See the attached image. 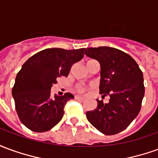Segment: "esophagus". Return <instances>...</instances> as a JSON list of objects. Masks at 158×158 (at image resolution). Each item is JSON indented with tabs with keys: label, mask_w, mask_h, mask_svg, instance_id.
I'll use <instances>...</instances> for the list:
<instances>
[{
	"label": "esophagus",
	"mask_w": 158,
	"mask_h": 158,
	"mask_svg": "<svg viewBox=\"0 0 158 158\" xmlns=\"http://www.w3.org/2000/svg\"><path fill=\"white\" fill-rule=\"evenodd\" d=\"M74 98H75V100H78V101H84V100H85L84 97H82V96H74Z\"/></svg>",
	"instance_id": "34e87169"
}]
</instances>
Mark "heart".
Instances as JSON below:
<instances>
[{
  "label": "heart",
  "mask_w": 158,
  "mask_h": 158,
  "mask_svg": "<svg viewBox=\"0 0 158 158\" xmlns=\"http://www.w3.org/2000/svg\"><path fill=\"white\" fill-rule=\"evenodd\" d=\"M75 90L78 93H79V94H84V93L86 92L87 89H86L85 86H83V85H76Z\"/></svg>",
  "instance_id": "obj_1"
}]
</instances>
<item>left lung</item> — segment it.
Returning a JSON list of instances; mask_svg holds the SVG:
<instances>
[{
    "instance_id": "8db88e82",
    "label": "left lung",
    "mask_w": 158,
    "mask_h": 158,
    "mask_svg": "<svg viewBox=\"0 0 158 158\" xmlns=\"http://www.w3.org/2000/svg\"><path fill=\"white\" fill-rule=\"evenodd\" d=\"M85 54L101 64L100 94L109 103L97 100V107L86 113L100 132L113 135L122 132L139 114L145 94L142 71L137 62L118 49L100 46L85 49Z\"/></svg>"
}]
</instances>
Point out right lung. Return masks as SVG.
Returning <instances> with one entry per match:
<instances>
[{"mask_svg":"<svg viewBox=\"0 0 158 158\" xmlns=\"http://www.w3.org/2000/svg\"><path fill=\"white\" fill-rule=\"evenodd\" d=\"M85 48H49L29 57L18 73L12 94L20 121L35 132L48 131L64 114L71 93L51 97V88L58 77H68L72 66L84 56Z\"/></svg>","mask_w":158,"mask_h":158,"instance_id":"obj_1","label":"right lung"}]
</instances>
